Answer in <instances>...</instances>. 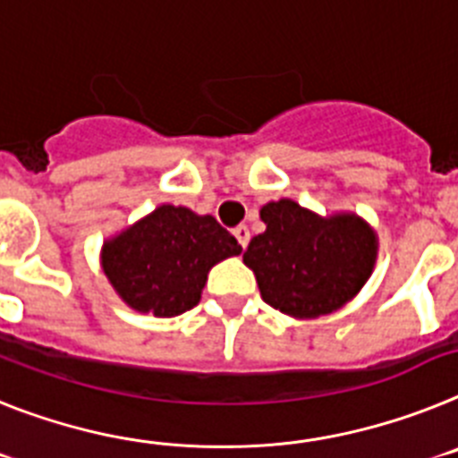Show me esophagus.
Segmentation results:
<instances>
[{
	"label": "esophagus",
	"mask_w": 458,
	"mask_h": 458,
	"mask_svg": "<svg viewBox=\"0 0 458 458\" xmlns=\"http://www.w3.org/2000/svg\"><path fill=\"white\" fill-rule=\"evenodd\" d=\"M233 233H234V237H237V242H240L242 249H246V246H249V240H251V233H249V228H246V225H237Z\"/></svg>",
	"instance_id": "obj_1"
}]
</instances>
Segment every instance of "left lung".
I'll return each mask as SVG.
<instances>
[{"label": "left lung", "mask_w": 458, "mask_h": 458, "mask_svg": "<svg viewBox=\"0 0 458 458\" xmlns=\"http://www.w3.org/2000/svg\"><path fill=\"white\" fill-rule=\"evenodd\" d=\"M244 265L256 274L262 300L293 318L336 311L367 284L377 258V237L357 214L318 216L290 198L260 209Z\"/></svg>", "instance_id": "8db88e82"}]
</instances>
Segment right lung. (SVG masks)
Wrapping results in <instances>:
<instances>
[{
    "mask_svg": "<svg viewBox=\"0 0 458 458\" xmlns=\"http://www.w3.org/2000/svg\"><path fill=\"white\" fill-rule=\"evenodd\" d=\"M240 253L242 246L214 216L161 205L106 242L101 265L131 309L173 318L200 301L216 262Z\"/></svg>",
    "mask_w": 458,
    "mask_h": 458,
    "instance_id": "obj_1",
    "label": "right lung"
}]
</instances>
